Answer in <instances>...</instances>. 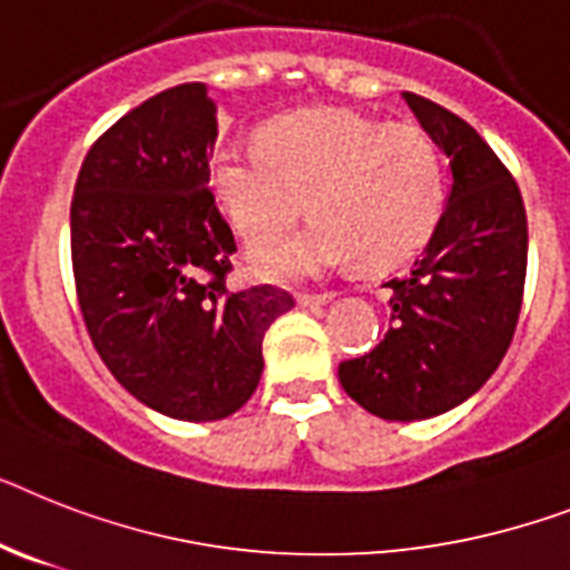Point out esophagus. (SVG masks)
<instances>
[{
	"label": "esophagus",
	"mask_w": 570,
	"mask_h": 570,
	"mask_svg": "<svg viewBox=\"0 0 570 570\" xmlns=\"http://www.w3.org/2000/svg\"><path fill=\"white\" fill-rule=\"evenodd\" d=\"M332 296H335L332 291H320V294H308V291H303V294H296V303L308 308V305H326Z\"/></svg>",
	"instance_id": "obj_1"
}]
</instances>
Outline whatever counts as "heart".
I'll return each instance as SVG.
<instances>
[{"label":"heart","mask_w":570,"mask_h":570,"mask_svg":"<svg viewBox=\"0 0 570 570\" xmlns=\"http://www.w3.org/2000/svg\"><path fill=\"white\" fill-rule=\"evenodd\" d=\"M212 180L253 244L285 233L312 197L308 227L253 253L267 279L317 276L355 258L364 271H393L434 238L445 209L443 157L422 127L328 107L282 116L262 142L227 139Z\"/></svg>","instance_id":"heart-1"}]
</instances>
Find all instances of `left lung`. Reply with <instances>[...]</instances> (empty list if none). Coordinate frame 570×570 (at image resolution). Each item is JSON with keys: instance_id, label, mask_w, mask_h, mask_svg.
Instances as JSON below:
<instances>
[{"instance_id": "8db88e82", "label": "left lung", "mask_w": 570, "mask_h": 570, "mask_svg": "<svg viewBox=\"0 0 570 570\" xmlns=\"http://www.w3.org/2000/svg\"><path fill=\"white\" fill-rule=\"evenodd\" d=\"M451 166L434 238L407 276H393L390 328L337 379L364 411L413 422L451 411L495 373L519 323L528 276V212L495 150L445 107L402 92Z\"/></svg>"}]
</instances>
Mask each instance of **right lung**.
I'll list each match as a JSON object with an SVG mask.
<instances>
[{
	"label": "right lung",
	"mask_w": 570,
	"mask_h": 570,
	"mask_svg": "<svg viewBox=\"0 0 570 570\" xmlns=\"http://www.w3.org/2000/svg\"><path fill=\"white\" fill-rule=\"evenodd\" d=\"M218 119L204 83L121 116L83 157L72 197L78 305L121 387L171 420L235 413L262 379V341L294 296L229 291L235 238L209 189Z\"/></svg>",
	"instance_id": "add662e5"
}]
</instances>
